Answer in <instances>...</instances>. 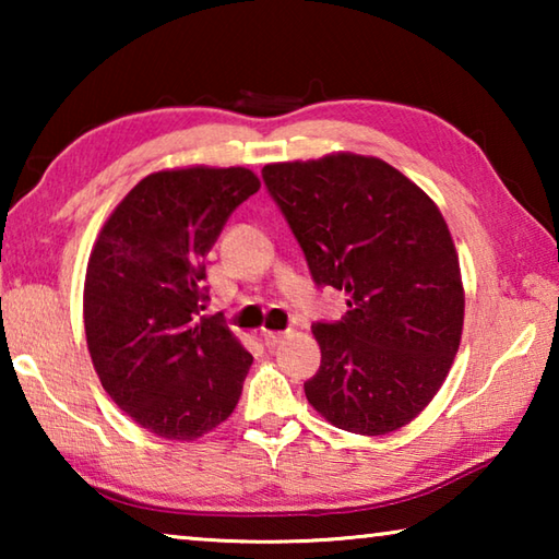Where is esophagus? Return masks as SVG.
Wrapping results in <instances>:
<instances>
[{
	"label": "esophagus",
	"instance_id": "obj_1",
	"mask_svg": "<svg viewBox=\"0 0 559 559\" xmlns=\"http://www.w3.org/2000/svg\"><path fill=\"white\" fill-rule=\"evenodd\" d=\"M263 343H266L269 347H276L283 337H286V333H281V330H263L261 333Z\"/></svg>",
	"mask_w": 559,
	"mask_h": 559
}]
</instances>
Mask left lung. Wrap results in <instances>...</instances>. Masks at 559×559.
I'll return each instance as SVG.
<instances>
[{"label":"left lung","mask_w":559,"mask_h":559,"mask_svg":"<svg viewBox=\"0 0 559 559\" xmlns=\"http://www.w3.org/2000/svg\"><path fill=\"white\" fill-rule=\"evenodd\" d=\"M263 182L318 286L347 293L337 323L313 325V409L337 429L382 437L424 412L459 353L463 283L439 206L380 157L333 153L273 163Z\"/></svg>","instance_id":"8db88e82"}]
</instances>
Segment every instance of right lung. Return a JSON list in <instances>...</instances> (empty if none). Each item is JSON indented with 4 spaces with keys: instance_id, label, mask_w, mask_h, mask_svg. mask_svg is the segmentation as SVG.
Wrapping results in <instances>:
<instances>
[{
    "instance_id": "obj_1",
    "label": "right lung",
    "mask_w": 559,
    "mask_h": 559,
    "mask_svg": "<svg viewBox=\"0 0 559 559\" xmlns=\"http://www.w3.org/2000/svg\"><path fill=\"white\" fill-rule=\"evenodd\" d=\"M246 167H177L130 189L93 243L83 325L103 390L138 427L194 441L239 404L253 357L206 308L204 257L241 202Z\"/></svg>"
}]
</instances>
